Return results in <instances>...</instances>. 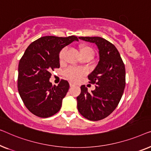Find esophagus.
I'll return each mask as SVG.
<instances>
[{"label": "esophagus", "instance_id": "34e87169", "mask_svg": "<svg viewBox=\"0 0 151 151\" xmlns=\"http://www.w3.org/2000/svg\"><path fill=\"white\" fill-rule=\"evenodd\" d=\"M76 86V84L75 83H73V82H70V87H73V86Z\"/></svg>", "mask_w": 151, "mask_h": 151}]
</instances>
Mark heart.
I'll return each instance as SVG.
<instances>
[{
    "label": "heart",
    "mask_w": 151,
    "mask_h": 151,
    "mask_svg": "<svg viewBox=\"0 0 151 151\" xmlns=\"http://www.w3.org/2000/svg\"><path fill=\"white\" fill-rule=\"evenodd\" d=\"M65 52V49L63 48L59 52V61H62L63 60V57ZM80 55L81 57L83 56H90L92 58L94 56V50L90 46H82L80 48ZM83 75V72L81 70L76 69V68H70L65 72V75L69 79L73 81H77L79 79V78Z\"/></svg>",
    "instance_id": "1"
}]
</instances>
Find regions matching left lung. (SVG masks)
Returning <instances> with one entry per match:
<instances>
[{"label": "left lung", "instance_id": "1", "mask_svg": "<svg viewBox=\"0 0 151 151\" xmlns=\"http://www.w3.org/2000/svg\"><path fill=\"white\" fill-rule=\"evenodd\" d=\"M84 41L96 44L99 61L88 75L91 83L96 84L89 92L86 86L81 87L76 98L79 113L88 120L97 121L107 117L117 107L125 88V67L116 46L101 37H79Z\"/></svg>", "mask_w": 151, "mask_h": 151}]
</instances>
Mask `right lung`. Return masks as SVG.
Instances as JSON below:
<instances>
[{"label": "right lung", "instance_id": "1", "mask_svg": "<svg viewBox=\"0 0 151 151\" xmlns=\"http://www.w3.org/2000/svg\"><path fill=\"white\" fill-rule=\"evenodd\" d=\"M74 41H78L74 35L42 37L28 46L19 61L18 92L24 105L34 115L48 118L60 110L70 86L65 80L52 86L49 81L50 72L60 66L61 49Z\"/></svg>", "mask_w": 151, "mask_h": 151}]
</instances>
